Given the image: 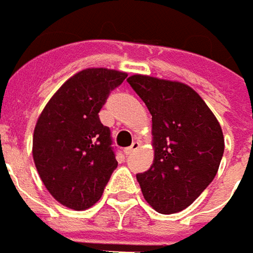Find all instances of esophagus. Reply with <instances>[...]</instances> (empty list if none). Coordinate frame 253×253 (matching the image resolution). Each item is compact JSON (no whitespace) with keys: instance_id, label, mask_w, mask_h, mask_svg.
Listing matches in <instances>:
<instances>
[{"instance_id":"34e87169","label":"esophagus","mask_w":253,"mask_h":253,"mask_svg":"<svg viewBox=\"0 0 253 253\" xmlns=\"http://www.w3.org/2000/svg\"><path fill=\"white\" fill-rule=\"evenodd\" d=\"M140 148V141H133V144L128 147V148H126V154L127 155H130L131 153H134V151H137Z\"/></svg>"}]
</instances>
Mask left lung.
<instances>
[{"instance_id":"obj_1","label":"left lung","mask_w":253,"mask_h":253,"mask_svg":"<svg viewBox=\"0 0 253 253\" xmlns=\"http://www.w3.org/2000/svg\"><path fill=\"white\" fill-rule=\"evenodd\" d=\"M127 83L153 116L154 161L137 173L147 203L161 214L185 210L215 176L224 135L218 120L193 88L134 74Z\"/></svg>"}]
</instances>
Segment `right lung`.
<instances>
[{"label": "right lung", "mask_w": 253, "mask_h": 253, "mask_svg": "<svg viewBox=\"0 0 253 253\" xmlns=\"http://www.w3.org/2000/svg\"><path fill=\"white\" fill-rule=\"evenodd\" d=\"M123 71L86 68L68 78L42 110L33 131V161L60 205L86 210L103 195L118 161L99 110Z\"/></svg>", "instance_id": "right-lung-1"}]
</instances>
